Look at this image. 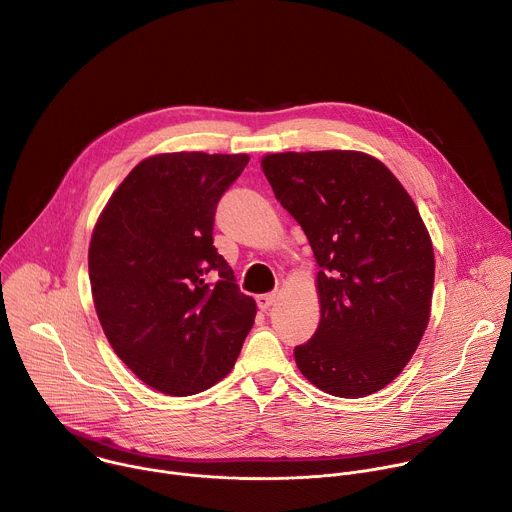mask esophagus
<instances>
[{"label": "esophagus", "mask_w": 512, "mask_h": 512, "mask_svg": "<svg viewBox=\"0 0 512 512\" xmlns=\"http://www.w3.org/2000/svg\"><path fill=\"white\" fill-rule=\"evenodd\" d=\"M275 300H277V296L275 294H261V296H257L255 298V302H257V306H259V310H269L273 304H275Z\"/></svg>", "instance_id": "1"}]
</instances>
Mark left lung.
Listing matches in <instances>:
<instances>
[{
    "mask_svg": "<svg viewBox=\"0 0 512 512\" xmlns=\"http://www.w3.org/2000/svg\"><path fill=\"white\" fill-rule=\"evenodd\" d=\"M261 168L320 265L322 318L294 348L298 369L334 397L381 391L429 322L435 261L415 202L383 162L362 152L269 154Z\"/></svg>",
    "mask_w": 512,
    "mask_h": 512,
    "instance_id": "8db88e82",
    "label": "left lung"
}]
</instances>
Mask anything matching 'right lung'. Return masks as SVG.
Here are the masks:
<instances>
[{"label": "right lung", "instance_id": "right-lung-1", "mask_svg": "<svg viewBox=\"0 0 512 512\" xmlns=\"http://www.w3.org/2000/svg\"><path fill=\"white\" fill-rule=\"evenodd\" d=\"M247 154L176 152L139 162L109 198L89 247L93 302L127 369L184 397L231 373L255 300L212 245L216 204Z\"/></svg>", "mask_w": 512, "mask_h": 512}]
</instances>
